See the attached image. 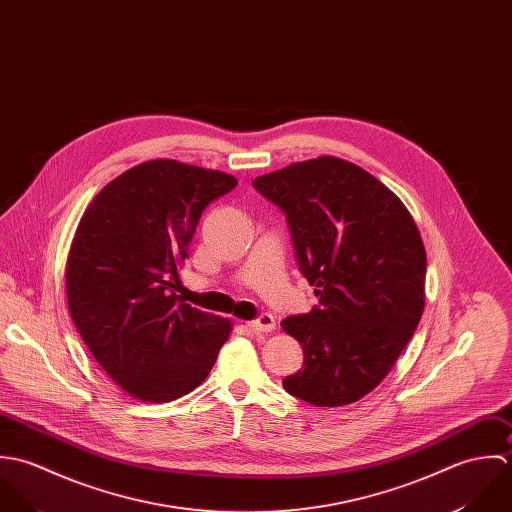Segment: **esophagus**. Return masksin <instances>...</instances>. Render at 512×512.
Instances as JSON below:
<instances>
[{"mask_svg": "<svg viewBox=\"0 0 512 512\" xmlns=\"http://www.w3.org/2000/svg\"><path fill=\"white\" fill-rule=\"evenodd\" d=\"M247 326L253 330V332H273L275 330V316L273 314H261L259 318L247 322Z\"/></svg>", "mask_w": 512, "mask_h": 512, "instance_id": "34e87169", "label": "esophagus"}]
</instances>
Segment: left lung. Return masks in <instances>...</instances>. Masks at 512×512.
<instances>
[{"label":"left lung","mask_w":512,"mask_h":512,"mask_svg":"<svg viewBox=\"0 0 512 512\" xmlns=\"http://www.w3.org/2000/svg\"><path fill=\"white\" fill-rule=\"evenodd\" d=\"M253 186L285 211L318 297V307L281 322L305 354L283 388L318 408L354 404L388 376L423 314L419 229L392 190L334 156L291 164Z\"/></svg>","instance_id":"left-lung-1"}]
</instances>
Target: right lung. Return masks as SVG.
<instances>
[{
    "mask_svg": "<svg viewBox=\"0 0 512 512\" xmlns=\"http://www.w3.org/2000/svg\"><path fill=\"white\" fill-rule=\"evenodd\" d=\"M237 180L176 160L142 162L97 194L67 259L73 322L128 396L162 404L196 390L231 322L174 291L202 211Z\"/></svg>",
    "mask_w": 512,
    "mask_h": 512,
    "instance_id": "right-lung-1",
    "label": "right lung"
}]
</instances>
